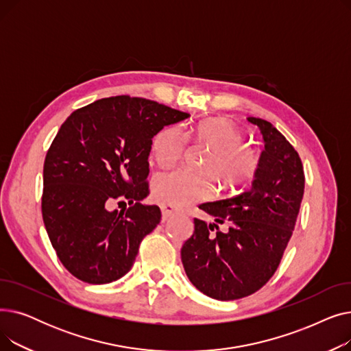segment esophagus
<instances>
[{"label":"esophagus","instance_id":"obj_1","mask_svg":"<svg viewBox=\"0 0 351 351\" xmlns=\"http://www.w3.org/2000/svg\"><path fill=\"white\" fill-rule=\"evenodd\" d=\"M160 210H162V217H163V220H166V219H169L175 212H176V208L173 206V205H171V204H160Z\"/></svg>","mask_w":351,"mask_h":351}]
</instances>
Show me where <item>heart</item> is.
Returning a JSON list of instances; mask_svg holds the SVG:
<instances>
[{
  "mask_svg": "<svg viewBox=\"0 0 351 351\" xmlns=\"http://www.w3.org/2000/svg\"><path fill=\"white\" fill-rule=\"evenodd\" d=\"M189 136L209 154L200 165V173L182 168L159 172L152 179L154 196L175 206H185L193 202L209 199L215 192L213 176L225 188L247 183L261 162L256 147L243 142V131L236 123L223 118L199 121ZM186 147V136L178 126L159 131L152 141V156L159 166L176 163Z\"/></svg>",
  "mask_w": 351,
  "mask_h": 351,
  "instance_id": "obj_1",
  "label": "heart"
}]
</instances>
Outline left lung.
<instances>
[{"label":"left lung","mask_w":351,"mask_h":351,"mask_svg":"<svg viewBox=\"0 0 351 351\" xmlns=\"http://www.w3.org/2000/svg\"><path fill=\"white\" fill-rule=\"evenodd\" d=\"M247 119L261 128L265 141L250 186L200 205L216 223L195 219V232L180 250L192 285L225 302L250 296L271 279L296 226L304 193L302 159L290 142L270 122ZM217 223H228L230 229L220 232Z\"/></svg>","instance_id":"obj_1"}]
</instances>
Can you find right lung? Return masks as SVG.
<instances>
[{"label":"right lung","instance_id":"obj_1","mask_svg":"<svg viewBox=\"0 0 351 351\" xmlns=\"http://www.w3.org/2000/svg\"><path fill=\"white\" fill-rule=\"evenodd\" d=\"M189 114L151 99L109 97L66 118L44 162L41 210L52 247L64 267L89 285L121 279L139 245L160 222L149 195L152 138ZM117 201L130 206L107 208Z\"/></svg>","mask_w":351,"mask_h":351}]
</instances>
